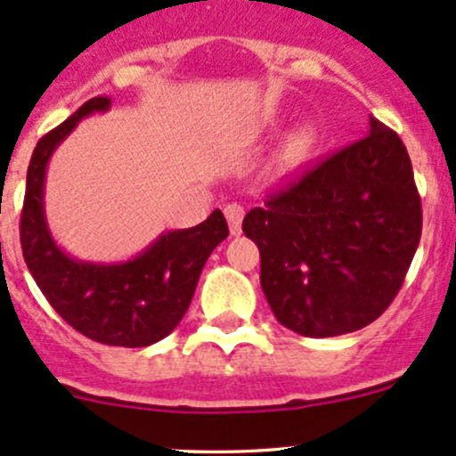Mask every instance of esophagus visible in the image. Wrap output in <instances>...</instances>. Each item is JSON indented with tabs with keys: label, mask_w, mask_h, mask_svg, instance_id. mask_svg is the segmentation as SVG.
Here are the masks:
<instances>
[{
	"label": "esophagus",
	"mask_w": 456,
	"mask_h": 456,
	"mask_svg": "<svg viewBox=\"0 0 456 456\" xmlns=\"http://www.w3.org/2000/svg\"><path fill=\"white\" fill-rule=\"evenodd\" d=\"M224 216H227L229 232H232V236H238V233L242 232V218H245V209H242L238 202H232V205L224 207Z\"/></svg>",
	"instance_id": "1"
}]
</instances>
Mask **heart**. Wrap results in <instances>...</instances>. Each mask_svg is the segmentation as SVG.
<instances>
[{"instance_id": "heart-1", "label": "heart", "mask_w": 456, "mask_h": 456, "mask_svg": "<svg viewBox=\"0 0 456 456\" xmlns=\"http://www.w3.org/2000/svg\"><path fill=\"white\" fill-rule=\"evenodd\" d=\"M306 142V136H300V139H297V147H302Z\"/></svg>"}]
</instances>
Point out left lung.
<instances>
[{"mask_svg": "<svg viewBox=\"0 0 456 456\" xmlns=\"http://www.w3.org/2000/svg\"><path fill=\"white\" fill-rule=\"evenodd\" d=\"M278 322L305 338L353 333L397 296L421 238L406 145L370 117L369 134L242 220Z\"/></svg>", "mask_w": 456, "mask_h": 456, "instance_id": "obj_1", "label": "left lung"}]
</instances>
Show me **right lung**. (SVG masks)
<instances>
[{
	"label": "right lung",
	"mask_w": 456,
	"mask_h": 456,
	"mask_svg": "<svg viewBox=\"0 0 456 456\" xmlns=\"http://www.w3.org/2000/svg\"><path fill=\"white\" fill-rule=\"evenodd\" d=\"M110 103L108 96L90 99L37 142L26 176L21 251L37 287L72 329L108 346H150L187 314L202 266L229 227L216 209L205 223L163 232L139 256L121 262L77 260L57 245L45 220V169L81 118L108 112Z\"/></svg>",
	"instance_id": "1"
}]
</instances>
